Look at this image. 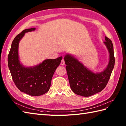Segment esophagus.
<instances>
[{
    "mask_svg": "<svg viewBox=\"0 0 126 126\" xmlns=\"http://www.w3.org/2000/svg\"><path fill=\"white\" fill-rule=\"evenodd\" d=\"M61 64L62 65H65V62H64V60H63L61 61Z\"/></svg>",
    "mask_w": 126,
    "mask_h": 126,
    "instance_id": "obj_1",
    "label": "esophagus"
}]
</instances>
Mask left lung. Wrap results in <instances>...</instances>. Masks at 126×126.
Instances as JSON below:
<instances>
[{"label":"left lung","mask_w":126,"mask_h":126,"mask_svg":"<svg viewBox=\"0 0 126 126\" xmlns=\"http://www.w3.org/2000/svg\"><path fill=\"white\" fill-rule=\"evenodd\" d=\"M103 44L109 52V62L102 71L94 72L84 65L76 57L66 53L64 60L72 91L76 94L88 97L101 92L109 81L115 64L113 45L110 39L105 37Z\"/></svg>","instance_id":"obj_1"}]
</instances>
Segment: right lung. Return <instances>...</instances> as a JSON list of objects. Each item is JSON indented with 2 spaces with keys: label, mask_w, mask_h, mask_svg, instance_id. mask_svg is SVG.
<instances>
[{
  "label": "right lung",
  "mask_w": 126,
  "mask_h": 126,
  "mask_svg": "<svg viewBox=\"0 0 126 126\" xmlns=\"http://www.w3.org/2000/svg\"><path fill=\"white\" fill-rule=\"evenodd\" d=\"M35 30V28L25 29L14 38L8 55V66L18 89L26 94L36 96L43 95L49 90L52 77L62 57L47 59L32 66L24 65L19 56V43L25 33Z\"/></svg>",
  "instance_id": "right-lung-1"
}]
</instances>
